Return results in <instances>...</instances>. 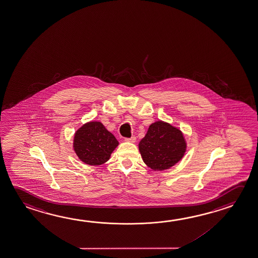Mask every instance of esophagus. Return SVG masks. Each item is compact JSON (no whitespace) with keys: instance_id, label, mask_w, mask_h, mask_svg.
I'll return each mask as SVG.
<instances>
[{"instance_id":"esophagus-1","label":"esophagus","mask_w":258,"mask_h":258,"mask_svg":"<svg viewBox=\"0 0 258 258\" xmlns=\"http://www.w3.org/2000/svg\"><path fill=\"white\" fill-rule=\"evenodd\" d=\"M125 141L126 142H131V143H134V142H136V137H131V138H130V139H125Z\"/></svg>"}]
</instances>
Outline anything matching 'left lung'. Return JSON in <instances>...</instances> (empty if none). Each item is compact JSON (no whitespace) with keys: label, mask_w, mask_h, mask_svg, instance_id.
<instances>
[{"label":"left lung","mask_w":258,"mask_h":258,"mask_svg":"<svg viewBox=\"0 0 258 258\" xmlns=\"http://www.w3.org/2000/svg\"><path fill=\"white\" fill-rule=\"evenodd\" d=\"M186 148L182 131L162 120L152 123L139 144L144 163L155 171L169 169L177 164Z\"/></svg>","instance_id":"8db88e82"}]
</instances>
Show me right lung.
I'll use <instances>...</instances> for the list:
<instances>
[{
	"label": "right lung",
	"instance_id": "add662e5",
	"mask_svg": "<svg viewBox=\"0 0 258 258\" xmlns=\"http://www.w3.org/2000/svg\"><path fill=\"white\" fill-rule=\"evenodd\" d=\"M118 140L100 121H90L79 127L74 137V150L89 165H100L110 159Z\"/></svg>",
	"mask_w": 258,
	"mask_h": 258
}]
</instances>
